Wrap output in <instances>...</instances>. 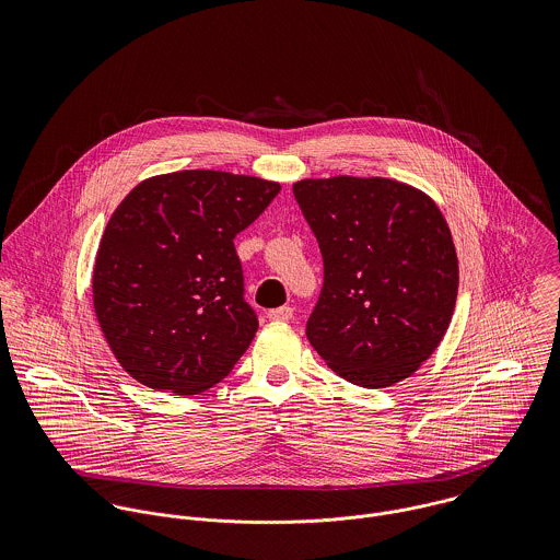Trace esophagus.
I'll return each instance as SVG.
<instances>
[{
    "mask_svg": "<svg viewBox=\"0 0 560 560\" xmlns=\"http://www.w3.org/2000/svg\"><path fill=\"white\" fill-rule=\"evenodd\" d=\"M267 317L271 320H291L293 319V308L289 306H280V308H273L267 313Z\"/></svg>",
    "mask_w": 560,
    "mask_h": 560,
    "instance_id": "34e87169",
    "label": "esophagus"
}]
</instances>
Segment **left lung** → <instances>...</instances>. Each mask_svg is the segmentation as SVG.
I'll return each mask as SVG.
<instances>
[{
	"mask_svg": "<svg viewBox=\"0 0 560 560\" xmlns=\"http://www.w3.org/2000/svg\"><path fill=\"white\" fill-rule=\"evenodd\" d=\"M293 194L325 269L311 345L362 388L411 377L457 304L459 262L442 211L424 191L382 176L302 178Z\"/></svg>",
	"mask_w": 560,
	"mask_h": 560,
	"instance_id": "1",
	"label": "left lung"
}]
</instances>
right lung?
I'll list each match as a JSON object with an SVG mask.
<instances>
[{
    "instance_id": "add662e5",
    "label": "right lung",
    "mask_w": 560,
    "mask_h": 560,
    "mask_svg": "<svg viewBox=\"0 0 560 560\" xmlns=\"http://www.w3.org/2000/svg\"><path fill=\"white\" fill-rule=\"evenodd\" d=\"M278 191L258 176L180 170L142 180L116 207L96 249L92 304L136 382L200 395L233 371L258 329L233 240Z\"/></svg>"
}]
</instances>
